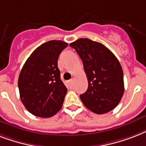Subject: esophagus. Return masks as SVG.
Listing matches in <instances>:
<instances>
[{
    "instance_id": "34e87169",
    "label": "esophagus",
    "mask_w": 146,
    "mask_h": 146,
    "mask_svg": "<svg viewBox=\"0 0 146 146\" xmlns=\"http://www.w3.org/2000/svg\"><path fill=\"white\" fill-rule=\"evenodd\" d=\"M66 84H67V86L70 87V88H71V87L73 86V80H69V81H67V82H66Z\"/></svg>"
}]
</instances>
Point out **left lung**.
<instances>
[{
  "instance_id": "left-lung-1",
  "label": "left lung",
  "mask_w": 146,
  "mask_h": 146,
  "mask_svg": "<svg viewBox=\"0 0 146 146\" xmlns=\"http://www.w3.org/2000/svg\"><path fill=\"white\" fill-rule=\"evenodd\" d=\"M82 59L88 80V89L80 95L83 104L98 114L115 108L124 92L123 73L120 62L108 48L89 38L70 44Z\"/></svg>"
}]
</instances>
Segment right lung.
Returning <instances> with one entry per match:
<instances>
[{
  "mask_svg": "<svg viewBox=\"0 0 146 146\" xmlns=\"http://www.w3.org/2000/svg\"><path fill=\"white\" fill-rule=\"evenodd\" d=\"M68 45L51 40L35 49L26 60L18 80L19 96L29 112L50 117L61 109L67 89L57 66L60 54Z\"/></svg>",
  "mask_w": 146,
  "mask_h": 146,
  "instance_id": "right-lung-1",
  "label": "right lung"
}]
</instances>
